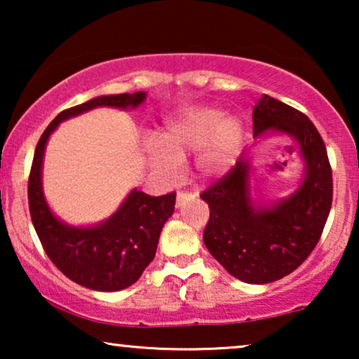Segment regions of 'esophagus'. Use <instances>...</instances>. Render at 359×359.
Returning <instances> with one entry per match:
<instances>
[{
    "instance_id": "1",
    "label": "esophagus",
    "mask_w": 359,
    "mask_h": 359,
    "mask_svg": "<svg viewBox=\"0 0 359 359\" xmlns=\"http://www.w3.org/2000/svg\"><path fill=\"white\" fill-rule=\"evenodd\" d=\"M189 198H194V194L183 193V191H178V194H176V208H181V204H183L184 201L189 199Z\"/></svg>"
}]
</instances>
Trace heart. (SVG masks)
<instances>
[{"instance_id":"heart-1","label":"heart","mask_w":359,"mask_h":359,"mask_svg":"<svg viewBox=\"0 0 359 359\" xmlns=\"http://www.w3.org/2000/svg\"><path fill=\"white\" fill-rule=\"evenodd\" d=\"M243 140L245 126L238 116L225 114L219 106H189L166 119L158 139L145 144V155L166 183L180 180L183 158L193 154L201 178L217 180L237 163Z\"/></svg>"}]
</instances>
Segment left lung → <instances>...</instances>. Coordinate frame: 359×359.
<instances>
[{"instance_id":"8db88e82","label":"left lung","mask_w":359,"mask_h":359,"mask_svg":"<svg viewBox=\"0 0 359 359\" xmlns=\"http://www.w3.org/2000/svg\"><path fill=\"white\" fill-rule=\"evenodd\" d=\"M284 134L304 161L297 189L273 204H255L252 165L243 155L201 198L209 204L204 243L209 253L248 284L278 281L301 266L316 248L332 208V168L320 134L307 116L263 95L253 107V135Z\"/></svg>"}]
</instances>
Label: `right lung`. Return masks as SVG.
<instances>
[{"mask_svg":"<svg viewBox=\"0 0 359 359\" xmlns=\"http://www.w3.org/2000/svg\"><path fill=\"white\" fill-rule=\"evenodd\" d=\"M145 97L144 91L97 96L62 111L43 130L34 154L27 196L37 237L47 257L67 278L93 291H121L142 276L155 258L161 229L173 214L176 193L155 198L132 189L111 217L90 227H75L48 208L42 189L43 151L60 122L101 106L135 109Z\"/></svg>","mask_w":359,"mask_h":359,"instance_id":"right-lung-1","label":"right lung"}]
</instances>
